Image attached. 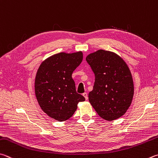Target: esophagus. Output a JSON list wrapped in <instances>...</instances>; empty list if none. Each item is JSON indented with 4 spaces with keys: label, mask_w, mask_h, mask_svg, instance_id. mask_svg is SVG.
Segmentation results:
<instances>
[{
    "label": "esophagus",
    "mask_w": 158,
    "mask_h": 158,
    "mask_svg": "<svg viewBox=\"0 0 158 158\" xmlns=\"http://www.w3.org/2000/svg\"><path fill=\"white\" fill-rule=\"evenodd\" d=\"M83 96H84V97H85V100H87V99H88V94H87L86 93H83Z\"/></svg>",
    "instance_id": "1"
}]
</instances>
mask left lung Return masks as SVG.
Masks as SVG:
<instances>
[{
  "label": "left lung",
  "mask_w": 158,
  "mask_h": 158,
  "mask_svg": "<svg viewBox=\"0 0 158 158\" xmlns=\"http://www.w3.org/2000/svg\"><path fill=\"white\" fill-rule=\"evenodd\" d=\"M95 76L88 94L92 106L102 119L113 121L126 113L134 94L133 77L122 57L113 52L99 50L85 58Z\"/></svg>",
  "instance_id": "1"
}]
</instances>
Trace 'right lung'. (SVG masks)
I'll use <instances>...</instances> for the list:
<instances>
[{
  "label": "right lung",
  "instance_id": "right-lung-1",
  "mask_svg": "<svg viewBox=\"0 0 158 158\" xmlns=\"http://www.w3.org/2000/svg\"><path fill=\"white\" fill-rule=\"evenodd\" d=\"M83 60L82 52H60L48 57L40 65L34 90L40 107L51 118L64 122L73 115L79 102L85 98L76 91L73 71Z\"/></svg>",
  "mask_w": 158,
  "mask_h": 158
}]
</instances>
